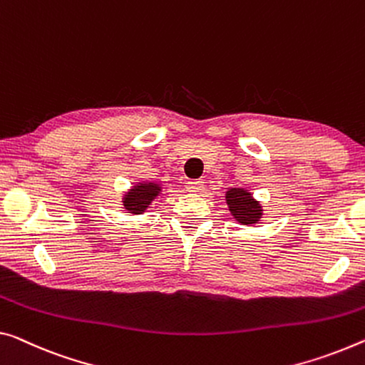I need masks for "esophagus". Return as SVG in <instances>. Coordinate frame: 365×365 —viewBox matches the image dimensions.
Masks as SVG:
<instances>
[{
    "label": "esophagus",
    "instance_id": "obj_1",
    "mask_svg": "<svg viewBox=\"0 0 365 365\" xmlns=\"http://www.w3.org/2000/svg\"><path fill=\"white\" fill-rule=\"evenodd\" d=\"M186 189L189 192H202V189H204V181H202V179H190V181L186 182Z\"/></svg>",
    "mask_w": 365,
    "mask_h": 365
}]
</instances>
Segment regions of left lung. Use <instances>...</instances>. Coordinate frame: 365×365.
<instances>
[{
    "label": "left lung",
    "mask_w": 365,
    "mask_h": 365,
    "mask_svg": "<svg viewBox=\"0 0 365 365\" xmlns=\"http://www.w3.org/2000/svg\"><path fill=\"white\" fill-rule=\"evenodd\" d=\"M227 202L233 217L243 225L259 220L261 207L245 189H230L227 192Z\"/></svg>",
    "instance_id": "left-lung-1"
}]
</instances>
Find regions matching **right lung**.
<instances>
[{"label": "right lung", "instance_id": "obj_1", "mask_svg": "<svg viewBox=\"0 0 365 365\" xmlns=\"http://www.w3.org/2000/svg\"><path fill=\"white\" fill-rule=\"evenodd\" d=\"M160 192V187L153 182L140 184V186L133 187L130 192L125 194L124 207L130 212V214H142V212L150 205Z\"/></svg>", "mask_w": 365, "mask_h": 365}]
</instances>
